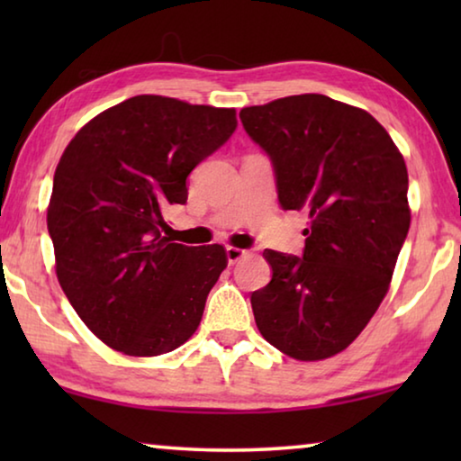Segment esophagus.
<instances>
[{
	"label": "esophagus",
	"instance_id": "esophagus-1",
	"mask_svg": "<svg viewBox=\"0 0 461 461\" xmlns=\"http://www.w3.org/2000/svg\"><path fill=\"white\" fill-rule=\"evenodd\" d=\"M246 254H248L246 249H240V248H233V246L225 248V256H228V262H230V264H236L238 260L244 258Z\"/></svg>",
	"mask_w": 461,
	"mask_h": 461
}]
</instances>
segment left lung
Instances as JSON below:
<instances>
[{"instance_id": "obj_1", "label": "left lung", "mask_w": 461, "mask_h": 461, "mask_svg": "<svg viewBox=\"0 0 461 461\" xmlns=\"http://www.w3.org/2000/svg\"><path fill=\"white\" fill-rule=\"evenodd\" d=\"M268 154L278 201L311 217L301 256L264 249L272 280L252 293L262 338L303 362L346 349L376 313L407 240L409 175L368 112L319 93L240 112Z\"/></svg>"}]
</instances>
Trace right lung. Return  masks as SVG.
<instances>
[{
    "instance_id": "right-lung-1",
    "label": "right lung",
    "mask_w": 461,
    "mask_h": 461,
    "mask_svg": "<svg viewBox=\"0 0 461 461\" xmlns=\"http://www.w3.org/2000/svg\"><path fill=\"white\" fill-rule=\"evenodd\" d=\"M236 126V109L136 95L85 123L62 152L46 215L57 276L109 348L160 356L199 327L228 256L162 236L165 212L185 205L186 176Z\"/></svg>"
}]
</instances>
